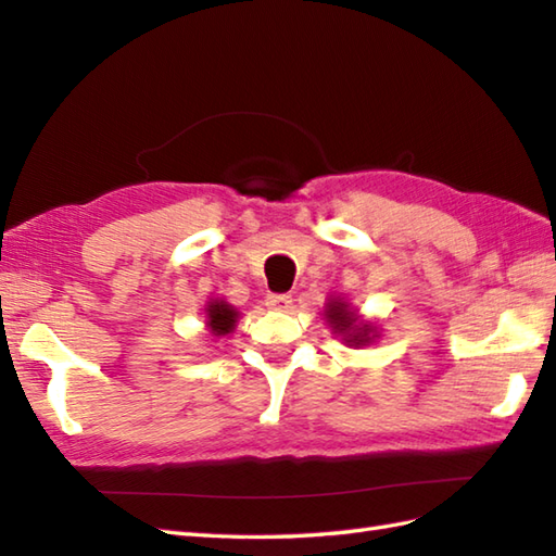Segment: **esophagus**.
Wrapping results in <instances>:
<instances>
[{"mask_svg": "<svg viewBox=\"0 0 556 556\" xmlns=\"http://www.w3.org/2000/svg\"><path fill=\"white\" fill-rule=\"evenodd\" d=\"M267 305H269L271 311L287 313V311H291L293 299L289 296V293H269V296H267Z\"/></svg>", "mask_w": 556, "mask_h": 556, "instance_id": "esophagus-1", "label": "esophagus"}]
</instances>
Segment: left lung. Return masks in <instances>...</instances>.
I'll use <instances>...</instances> for the list:
<instances>
[{
    "label": "left lung",
    "mask_w": 556,
    "mask_h": 556,
    "mask_svg": "<svg viewBox=\"0 0 556 556\" xmlns=\"http://www.w3.org/2000/svg\"><path fill=\"white\" fill-rule=\"evenodd\" d=\"M325 317L332 332L339 334L346 346H365L377 337L375 325L363 323L344 299H329L325 305Z\"/></svg>",
    "instance_id": "8db88e82"
}]
</instances>
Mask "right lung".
Listing matches in <instances>:
<instances>
[{"label":"right lung","mask_w":556,"mask_h":556,"mask_svg":"<svg viewBox=\"0 0 556 556\" xmlns=\"http://www.w3.org/2000/svg\"><path fill=\"white\" fill-rule=\"evenodd\" d=\"M205 325L215 337H227L239 320V311L222 299H212L205 308Z\"/></svg>","instance_id":"1"}]
</instances>
